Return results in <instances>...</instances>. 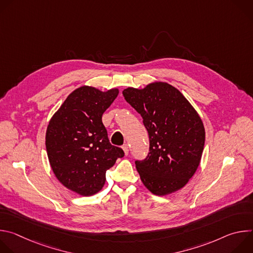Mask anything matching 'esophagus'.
I'll return each mask as SVG.
<instances>
[{"label":"esophagus","mask_w":253,"mask_h":253,"mask_svg":"<svg viewBox=\"0 0 253 253\" xmlns=\"http://www.w3.org/2000/svg\"><path fill=\"white\" fill-rule=\"evenodd\" d=\"M122 148H123V151H124L125 155H128V153H129V147H128L127 144H124V145L122 146Z\"/></svg>","instance_id":"34e87169"}]
</instances>
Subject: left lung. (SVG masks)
I'll return each instance as SVG.
<instances>
[{"label":"left lung","instance_id":"obj_1","mask_svg":"<svg viewBox=\"0 0 253 253\" xmlns=\"http://www.w3.org/2000/svg\"><path fill=\"white\" fill-rule=\"evenodd\" d=\"M123 96L142 116L149 135L150 152L135 161L144 186L158 196L181 189L196 172L204 148L205 130L198 113L165 82L128 87Z\"/></svg>","mask_w":253,"mask_h":253}]
</instances>
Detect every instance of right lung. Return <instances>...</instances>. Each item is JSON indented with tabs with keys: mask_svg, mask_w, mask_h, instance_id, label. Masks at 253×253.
I'll use <instances>...</instances> for the list:
<instances>
[{
	"mask_svg": "<svg viewBox=\"0 0 253 253\" xmlns=\"http://www.w3.org/2000/svg\"><path fill=\"white\" fill-rule=\"evenodd\" d=\"M119 94L117 88L102 92L82 86L72 92L51 118L46 132V149L59 181L82 196L99 192L106 171L124 156L111 145L102 122L103 113Z\"/></svg>",
	"mask_w": 253,
	"mask_h": 253,
	"instance_id": "obj_1",
	"label": "right lung"
}]
</instances>
